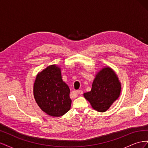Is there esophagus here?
I'll list each match as a JSON object with an SVG mask.
<instances>
[{
    "label": "esophagus",
    "instance_id": "esophagus-1",
    "mask_svg": "<svg viewBox=\"0 0 148 148\" xmlns=\"http://www.w3.org/2000/svg\"><path fill=\"white\" fill-rule=\"evenodd\" d=\"M76 92H77L78 94H79V95H82V94L83 93V91L81 90V89H79V90H77V91H76Z\"/></svg>",
    "mask_w": 148,
    "mask_h": 148
}]
</instances>
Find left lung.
<instances>
[{"label": "left lung", "mask_w": 148, "mask_h": 148, "mask_svg": "<svg viewBox=\"0 0 148 148\" xmlns=\"http://www.w3.org/2000/svg\"><path fill=\"white\" fill-rule=\"evenodd\" d=\"M122 85L117 74L110 67L106 66L96 75L91 90L83 94L92 108L100 112L108 110L119 99Z\"/></svg>", "instance_id": "obj_1"}]
</instances>
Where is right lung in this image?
<instances>
[{
  "mask_svg": "<svg viewBox=\"0 0 148 148\" xmlns=\"http://www.w3.org/2000/svg\"><path fill=\"white\" fill-rule=\"evenodd\" d=\"M70 90L62 79L61 69L51 65L39 72L33 86L34 99L41 109L52 117H60L71 107Z\"/></svg>",
  "mask_w": 148,
  "mask_h": 148,
  "instance_id": "right-lung-1",
  "label": "right lung"
}]
</instances>
